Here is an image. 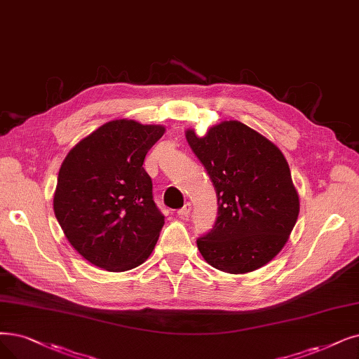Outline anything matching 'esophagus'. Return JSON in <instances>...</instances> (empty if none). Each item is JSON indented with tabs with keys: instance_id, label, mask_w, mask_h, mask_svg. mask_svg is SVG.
Segmentation results:
<instances>
[{
	"instance_id": "34e87169",
	"label": "esophagus",
	"mask_w": 359,
	"mask_h": 359,
	"mask_svg": "<svg viewBox=\"0 0 359 359\" xmlns=\"http://www.w3.org/2000/svg\"><path fill=\"white\" fill-rule=\"evenodd\" d=\"M177 213H178L180 218H189V215L191 213V205L190 203H185Z\"/></svg>"
}]
</instances>
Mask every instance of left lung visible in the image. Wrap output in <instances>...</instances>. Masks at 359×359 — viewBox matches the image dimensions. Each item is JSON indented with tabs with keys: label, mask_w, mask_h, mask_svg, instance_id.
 I'll list each match as a JSON object with an SVG mask.
<instances>
[{
	"label": "left lung",
	"mask_w": 359,
	"mask_h": 359,
	"mask_svg": "<svg viewBox=\"0 0 359 359\" xmlns=\"http://www.w3.org/2000/svg\"><path fill=\"white\" fill-rule=\"evenodd\" d=\"M218 197V217L197 238L205 261L229 274L268 264L289 240L299 196L280 149L238 121L215 125L205 137L185 134Z\"/></svg>",
	"instance_id": "1"
}]
</instances>
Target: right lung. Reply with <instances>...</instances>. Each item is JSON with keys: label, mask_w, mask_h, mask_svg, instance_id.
I'll return each instance as SVG.
<instances>
[{"label": "right lung", "mask_w": 359, "mask_h": 359, "mask_svg": "<svg viewBox=\"0 0 359 359\" xmlns=\"http://www.w3.org/2000/svg\"><path fill=\"white\" fill-rule=\"evenodd\" d=\"M163 133L161 125L111 121L79 141L63 161L54 213L70 245L93 265L122 272L153 252L165 217L142 163Z\"/></svg>", "instance_id": "right-lung-1"}]
</instances>
